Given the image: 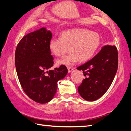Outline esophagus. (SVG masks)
<instances>
[{
    "mask_svg": "<svg viewBox=\"0 0 131 131\" xmlns=\"http://www.w3.org/2000/svg\"><path fill=\"white\" fill-rule=\"evenodd\" d=\"M67 69H68L69 72H72V71L73 70L74 67H67Z\"/></svg>",
    "mask_w": 131,
    "mask_h": 131,
    "instance_id": "1",
    "label": "esophagus"
}]
</instances>
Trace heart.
<instances>
[{
    "instance_id": "heart-1",
    "label": "heart",
    "mask_w": 131,
    "mask_h": 131,
    "mask_svg": "<svg viewBox=\"0 0 131 131\" xmlns=\"http://www.w3.org/2000/svg\"><path fill=\"white\" fill-rule=\"evenodd\" d=\"M100 45L98 33L84 28H72L64 31L60 38H53L49 42V49L53 55L67 56L58 61V64L73 65L78 61L85 62L93 57Z\"/></svg>"
}]
</instances>
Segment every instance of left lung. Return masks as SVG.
Wrapping results in <instances>:
<instances>
[{"mask_svg": "<svg viewBox=\"0 0 131 131\" xmlns=\"http://www.w3.org/2000/svg\"><path fill=\"white\" fill-rule=\"evenodd\" d=\"M118 51L115 46H105L90 61L77 67L83 70V82L78 86L81 96L93 101L102 96L111 86L118 69Z\"/></svg>", "mask_w": 131, "mask_h": 131, "instance_id": "obj_1", "label": "left lung"}]
</instances>
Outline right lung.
<instances>
[{"instance_id": "right-lung-1", "label": "right lung", "mask_w": 131, "mask_h": 131, "mask_svg": "<svg viewBox=\"0 0 131 131\" xmlns=\"http://www.w3.org/2000/svg\"><path fill=\"white\" fill-rule=\"evenodd\" d=\"M51 37L46 28L29 33L18 43L15 52L16 72L21 87L29 98L41 104L53 99L58 81L68 72L64 65L50 70L54 64L49 49Z\"/></svg>"}]
</instances>
